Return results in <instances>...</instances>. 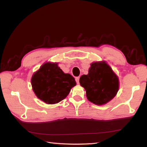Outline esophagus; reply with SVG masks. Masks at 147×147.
I'll return each instance as SVG.
<instances>
[{
	"mask_svg": "<svg viewBox=\"0 0 147 147\" xmlns=\"http://www.w3.org/2000/svg\"><path fill=\"white\" fill-rule=\"evenodd\" d=\"M79 80H80V77H79L75 78V81H76V82H77V83L78 84H79Z\"/></svg>",
	"mask_w": 147,
	"mask_h": 147,
	"instance_id": "1",
	"label": "esophagus"
}]
</instances>
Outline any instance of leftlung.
Instances as JSON below:
<instances>
[{"mask_svg": "<svg viewBox=\"0 0 147 147\" xmlns=\"http://www.w3.org/2000/svg\"><path fill=\"white\" fill-rule=\"evenodd\" d=\"M80 83L86 90L88 100L97 105L112 100L119 88L117 76L105 61L91 64L88 74L80 77Z\"/></svg>", "mask_w": 147, "mask_h": 147, "instance_id": "obj_1", "label": "left lung"}]
</instances>
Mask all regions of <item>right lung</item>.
<instances>
[{"label":"right lung","instance_id":"right-lung-1","mask_svg":"<svg viewBox=\"0 0 147 147\" xmlns=\"http://www.w3.org/2000/svg\"><path fill=\"white\" fill-rule=\"evenodd\" d=\"M32 86L37 97L47 104H55L64 99L76 85L75 78L64 74L58 63H45L32 77Z\"/></svg>","mask_w":147,"mask_h":147}]
</instances>
